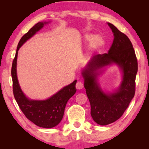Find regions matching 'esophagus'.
I'll list each match as a JSON object with an SVG mask.
<instances>
[{
    "label": "esophagus",
    "instance_id": "esophagus-1",
    "mask_svg": "<svg viewBox=\"0 0 149 149\" xmlns=\"http://www.w3.org/2000/svg\"><path fill=\"white\" fill-rule=\"evenodd\" d=\"M84 87V84L81 81H78L76 84V85H75V87H76V89H82Z\"/></svg>",
    "mask_w": 149,
    "mask_h": 149
}]
</instances>
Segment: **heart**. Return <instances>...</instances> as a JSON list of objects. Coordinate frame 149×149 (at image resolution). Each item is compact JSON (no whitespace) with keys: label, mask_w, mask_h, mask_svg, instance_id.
Listing matches in <instances>:
<instances>
[{"label":"heart","mask_w":149,"mask_h":149,"mask_svg":"<svg viewBox=\"0 0 149 149\" xmlns=\"http://www.w3.org/2000/svg\"><path fill=\"white\" fill-rule=\"evenodd\" d=\"M91 48L93 50H98L101 49L104 46V40L100 36H95L93 38L92 35H87L85 37V40L87 41H91Z\"/></svg>","instance_id":"1"}]
</instances>
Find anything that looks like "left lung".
Here are the masks:
<instances>
[{"mask_svg": "<svg viewBox=\"0 0 149 149\" xmlns=\"http://www.w3.org/2000/svg\"><path fill=\"white\" fill-rule=\"evenodd\" d=\"M114 33V41L108 53L97 54L89 60L81 74L91 104V115L100 125L114 122L122 116L134 97L137 60L132 42L114 25L107 23ZM116 64L123 72L120 87L113 92H104L97 83L100 70Z\"/></svg>", "mask_w": 149, "mask_h": 149, "instance_id": "left-lung-1", "label": "left lung"}]
</instances>
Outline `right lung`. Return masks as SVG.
I'll return each mask as SVG.
<instances>
[{
    "mask_svg": "<svg viewBox=\"0 0 149 149\" xmlns=\"http://www.w3.org/2000/svg\"><path fill=\"white\" fill-rule=\"evenodd\" d=\"M49 22H39L25 34L17 45L16 55L12 62L11 74L13 93L19 107L27 119L35 125L43 128H52L61 122L68 100L76 92L77 80L63 87L56 94L46 100H31L21 89L17 77V58L19 48Z\"/></svg>",
    "mask_w": 149,
    "mask_h": 149,
    "instance_id": "obj_1",
    "label": "right lung"
}]
</instances>
